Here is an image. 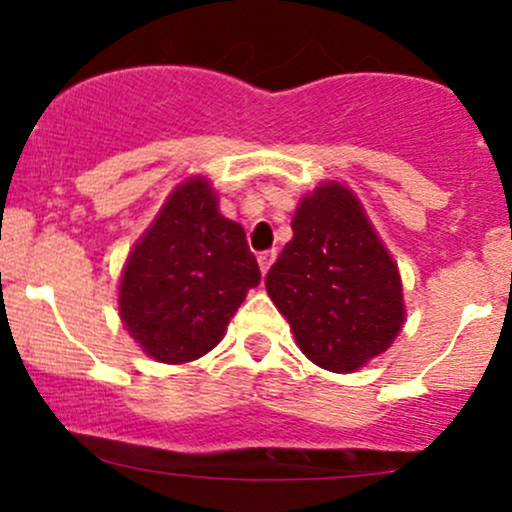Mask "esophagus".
<instances>
[{"label": "esophagus", "instance_id": "1", "mask_svg": "<svg viewBox=\"0 0 512 512\" xmlns=\"http://www.w3.org/2000/svg\"><path fill=\"white\" fill-rule=\"evenodd\" d=\"M257 262H260L262 275H267V270H270L272 262H275V250H270V252H260V255H257Z\"/></svg>", "mask_w": 512, "mask_h": 512}]
</instances>
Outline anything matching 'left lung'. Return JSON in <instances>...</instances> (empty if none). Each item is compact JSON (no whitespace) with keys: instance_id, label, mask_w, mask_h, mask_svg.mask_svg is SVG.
I'll list each match as a JSON object with an SVG mask.
<instances>
[{"instance_id":"1","label":"left lung","mask_w":512,"mask_h":512,"mask_svg":"<svg viewBox=\"0 0 512 512\" xmlns=\"http://www.w3.org/2000/svg\"><path fill=\"white\" fill-rule=\"evenodd\" d=\"M292 232L267 272V294L307 359L329 371L359 369L404 324L399 267L352 190L337 183L299 203Z\"/></svg>"}]
</instances>
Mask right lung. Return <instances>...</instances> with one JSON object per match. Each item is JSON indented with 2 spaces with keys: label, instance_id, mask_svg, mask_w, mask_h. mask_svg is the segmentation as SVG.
<instances>
[{
  "label": "right lung",
  "instance_id": "add662e5",
  "mask_svg": "<svg viewBox=\"0 0 512 512\" xmlns=\"http://www.w3.org/2000/svg\"><path fill=\"white\" fill-rule=\"evenodd\" d=\"M260 285L245 230L218 213L203 178L180 185L133 247L118 292L121 319L153 359L183 364L208 354Z\"/></svg>",
  "mask_w": 512,
  "mask_h": 512
}]
</instances>
